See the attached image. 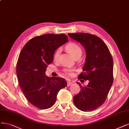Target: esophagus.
<instances>
[{"label": "esophagus", "mask_w": 129, "mask_h": 129, "mask_svg": "<svg viewBox=\"0 0 129 129\" xmlns=\"http://www.w3.org/2000/svg\"><path fill=\"white\" fill-rule=\"evenodd\" d=\"M72 84H73V83L71 82L70 81H68L67 82V86H70L71 85H72Z\"/></svg>", "instance_id": "esophagus-1"}]
</instances>
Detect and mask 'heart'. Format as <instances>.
<instances>
[{
	"label": "heart",
	"instance_id": "1",
	"mask_svg": "<svg viewBox=\"0 0 129 129\" xmlns=\"http://www.w3.org/2000/svg\"><path fill=\"white\" fill-rule=\"evenodd\" d=\"M66 49L71 54L73 55V56L75 58V57L82 55V51L81 47H80L77 44L75 43H70L68 44L66 46ZM60 50H57L54 55V60H57L58 59V57L60 55ZM64 73L66 75H68V76H72L73 74V70L69 69H64Z\"/></svg>",
	"mask_w": 129,
	"mask_h": 129
}]
</instances>
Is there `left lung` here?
<instances>
[{
	"label": "left lung",
	"instance_id": "obj_1",
	"mask_svg": "<svg viewBox=\"0 0 129 129\" xmlns=\"http://www.w3.org/2000/svg\"><path fill=\"white\" fill-rule=\"evenodd\" d=\"M68 35L85 48V62L78 79L89 81L86 86L77 83L81 90L74 96V103L83 112L94 110L105 103L113 84L112 56L106 44L95 35L83 33Z\"/></svg>",
	"mask_w": 129,
	"mask_h": 129
}]
</instances>
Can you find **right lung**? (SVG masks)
<instances>
[{
  "mask_svg": "<svg viewBox=\"0 0 129 129\" xmlns=\"http://www.w3.org/2000/svg\"><path fill=\"white\" fill-rule=\"evenodd\" d=\"M68 41L64 34H45L31 39L22 49L16 64L17 78L26 99L35 107H51L59 91L67 85L64 78L46 76L45 72L55 51Z\"/></svg>",
  "mask_w": 129,
  "mask_h": 129,
  "instance_id": "1",
  "label": "right lung"
}]
</instances>
